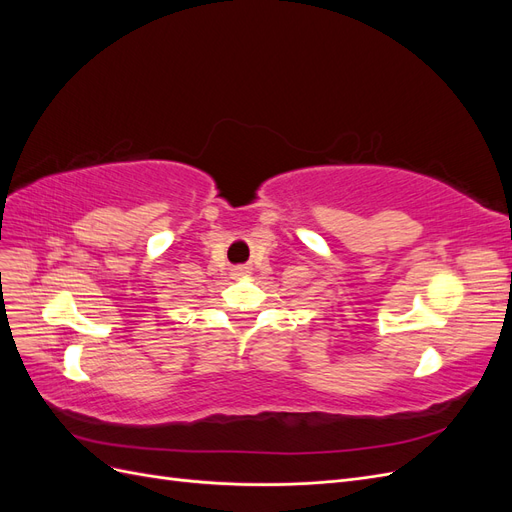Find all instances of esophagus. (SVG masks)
Wrapping results in <instances>:
<instances>
[{"instance_id":"esophagus-1","label":"esophagus","mask_w":512,"mask_h":512,"mask_svg":"<svg viewBox=\"0 0 512 512\" xmlns=\"http://www.w3.org/2000/svg\"><path fill=\"white\" fill-rule=\"evenodd\" d=\"M247 271L243 269V267H239V269H235V277H243Z\"/></svg>"}]
</instances>
